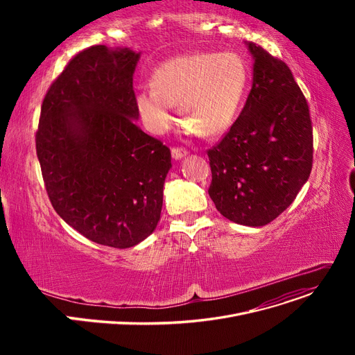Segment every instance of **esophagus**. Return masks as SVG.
Masks as SVG:
<instances>
[{
  "label": "esophagus",
  "instance_id": "34e87169",
  "mask_svg": "<svg viewBox=\"0 0 355 355\" xmlns=\"http://www.w3.org/2000/svg\"><path fill=\"white\" fill-rule=\"evenodd\" d=\"M187 154H189V151H187V149H185V148H180V146L171 148V155H173L174 159H181V158H184Z\"/></svg>",
  "mask_w": 355,
  "mask_h": 355
}]
</instances>
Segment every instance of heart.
I'll return each instance as SVG.
<instances>
[{"instance_id":"obj_1","label":"heart","mask_w":355,"mask_h":355,"mask_svg":"<svg viewBox=\"0 0 355 355\" xmlns=\"http://www.w3.org/2000/svg\"><path fill=\"white\" fill-rule=\"evenodd\" d=\"M139 90L135 107L145 126L161 134L174 122L178 103L184 123L202 138L223 135L233 125L249 85V69L237 53L196 51L161 63Z\"/></svg>"}]
</instances>
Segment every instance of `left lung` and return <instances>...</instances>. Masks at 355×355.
I'll list each match as a JSON object with an SVG mask.
<instances>
[{
  "label": "left lung",
  "mask_w": 355,
  "mask_h": 355,
  "mask_svg": "<svg viewBox=\"0 0 355 355\" xmlns=\"http://www.w3.org/2000/svg\"><path fill=\"white\" fill-rule=\"evenodd\" d=\"M253 85L241 114L207 151L216 209L260 227L282 214L309 178L313 137L308 102L288 64L254 43Z\"/></svg>",
  "instance_id": "1"
}]
</instances>
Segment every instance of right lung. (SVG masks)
Segmentation results:
<instances>
[{"mask_svg":"<svg viewBox=\"0 0 355 355\" xmlns=\"http://www.w3.org/2000/svg\"><path fill=\"white\" fill-rule=\"evenodd\" d=\"M139 53L92 46L67 63L42 105L35 151L53 209L98 245L126 249L159 221L170 148L137 125Z\"/></svg>","mask_w":355,"mask_h":355,"instance_id":"1","label":"right lung"}]
</instances>
